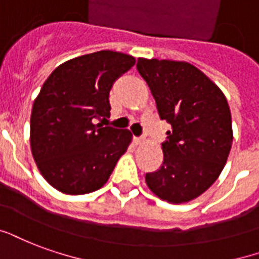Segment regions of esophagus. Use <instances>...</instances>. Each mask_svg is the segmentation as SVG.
<instances>
[{
	"mask_svg": "<svg viewBox=\"0 0 259 259\" xmlns=\"http://www.w3.org/2000/svg\"><path fill=\"white\" fill-rule=\"evenodd\" d=\"M134 142H135V145H143L146 142V139L141 137H134Z\"/></svg>",
	"mask_w": 259,
	"mask_h": 259,
	"instance_id": "1",
	"label": "esophagus"
}]
</instances>
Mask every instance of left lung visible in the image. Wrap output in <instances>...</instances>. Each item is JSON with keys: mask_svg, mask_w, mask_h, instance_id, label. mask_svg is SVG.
Instances as JSON below:
<instances>
[{"mask_svg": "<svg viewBox=\"0 0 259 259\" xmlns=\"http://www.w3.org/2000/svg\"><path fill=\"white\" fill-rule=\"evenodd\" d=\"M161 120L172 125L164 162L146 184L169 203L195 199L219 179L233 141L228 102L219 85L186 61L138 58Z\"/></svg>", "mask_w": 259, "mask_h": 259, "instance_id": "left-lung-1", "label": "left lung"}]
</instances>
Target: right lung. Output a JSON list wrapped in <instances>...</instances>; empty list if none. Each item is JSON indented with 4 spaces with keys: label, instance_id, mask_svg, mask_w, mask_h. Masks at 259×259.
I'll list each match as a JSON object with an SVG mask.
<instances>
[{
    "label": "right lung",
    "instance_id": "1",
    "mask_svg": "<svg viewBox=\"0 0 259 259\" xmlns=\"http://www.w3.org/2000/svg\"><path fill=\"white\" fill-rule=\"evenodd\" d=\"M135 64L130 54L101 50L54 69L31 112L32 157L46 182L63 194L100 190L132 141L128 130L102 127L114 80Z\"/></svg>",
    "mask_w": 259,
    "mask_h": 259
}]
</instances>
